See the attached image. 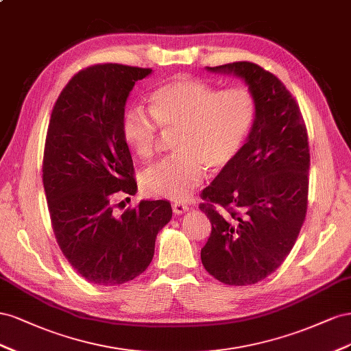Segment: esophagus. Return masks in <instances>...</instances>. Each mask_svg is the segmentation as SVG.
<instances>
[{
  "label": "esophagus",
  "instance_id": "34e87169",
  "mask_svg": "<svg viewBox=\"0 0 351 351\" xmlns=\"http://www.w3.org/2000/svg\"><path fill=\"white\" fill-rule=\"evenodd\" d=\"M172 210H173L175 215H182V213L188 212V206H186V204H182V203H175V204L172 206Z\"/></svg>",
  "mask_w": 351,
  "mask_h": 351
}]
</instances>
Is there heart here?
<instances>
[{"mask_svg": "<svg viewBox=\"0 0 351 351\" xmlns=\"http://www.w3.org/2000/svg\"><path fill=\"white\" fill-rule=\"evenodd\" d=\"M149 113L126 110L122 134L131 152L152 160L160 131L176 132L175 152L148 167L141 182L147 191L173 202L186 199L204 181L207 167L219 172L243 152L257 117V103L243 86L219 89L202 79L176 76L149 95Z\"/></svg>", "mask_w": 351, "mask_h": 351, "instance_id": "1", "label": "heart"}]
</instances>
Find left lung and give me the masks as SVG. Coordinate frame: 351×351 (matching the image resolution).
Listing matches in <instances>:
<instances>
[{
  "mask_svg": "<svg viewBox=\"0 0 351 351\" xmlns=\"http://www.w3.org/2000/svg\"><path fill=\"white\" fill-rule=\"evenodd\" d=\"M207 69L243 77L257 117L243 152L202 193L199 208L212 223L202 262L220 282L252 285L282 265L306 219L307 129L294 97L274 73L252 62Z\"/></svg>",
  "mask_w": 351,
  "mask_h": 351,
  "instance_id": "1",
  "label": "left lung"
}]
</instances>
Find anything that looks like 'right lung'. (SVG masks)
Returning <instances> with one entry per match:
<instances>
[{"instance_id": "1", "label": "right lung", "mask_w": 351, "mask_h": 351, "mask_svg": "<svg viewBox=\"0 0 351 351\" xmlns=\"http://www.w3.org/2000/svg\"><path fill=\"white\" fill-rule=\"evenodd\" d=\"M152 69L117 63L85 67L60 93L48 123L43 182L53 231L76 272L120 285L152 263L156 237L170 219L165 199L139 202L116 216L119 195L136 193L123 139L125 103Z\"/></svg>"}]
</instances>
